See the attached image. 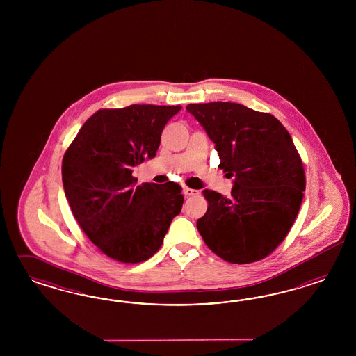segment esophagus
<instances>
[{"instance_id":"obj_1","label":"esophagus","mask_w":356,"mask_h":356,"mask_svg":"<svg viewBox=\"0 0 356 356\" xmlns=\"http://www.w3.org/2000/svg\"><path fill=\"white\" fill-rule=\"evenodd\" d=\"M183 193L185 194V195H188V197H191V195H198V194H200V191H197V189H192V188H188V186H184Z\"/></svg>"}]
</instances>
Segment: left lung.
Segmentation results:
<instances>
[{"label": "left lung", "instance_id": "obj_1", "mask_svg": "<svg viewBox=\"0 0 356 356\" xmlns=\"http://www.w3.org/2000/svg\"><path fill=\"white\" fill-rule=\"evenodd\" d=\"M234 177L231 195L205 189L209 206L197 228L206 245L231 264L262 259L289 234L302 205L305 176L291 136L270 113L237 103L189 104Z\"/></svg>", "mask_w": 356, "mask_h": 356}]
</instances>
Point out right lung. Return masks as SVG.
<instances>
[{"label": "right lung", "instance_id": "add662e5", "mask_svg": "<svg viewBox=\"0 0 356 356\" xmlns=\"http://www.w3.org/2000/svg\"><path fill=\"white\" fill-rule=\"evenodd\" d=\"M180 106L133 104L100 109L65 152L63 184L73 216L108 257L125 264L162 247L184 195L179 184L137 185L133 168L152 159L165 124Z\"/></svg>", "mask_w": 356, "mask_h": 356}]
</instances>
